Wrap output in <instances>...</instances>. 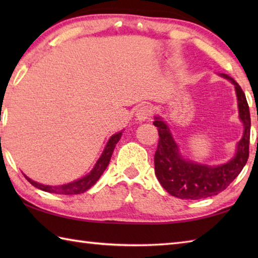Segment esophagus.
Segmentation results:
<instances>
[{"label": "esophagus", "instance_id": "esophagus-1", "mask_svg": "<svg viewBox=\"0 0 258 258\" xmlns=\"http://www.w3.org/2000/svg\"><path fill=\"white\" fill-rule=\"evenodd\" d=\"M135 116H137V118L140 121H145L147 119H149V117L151 116V108L149 106H141L138 109Z\"/></svg>", "mask_w": 258, "mask_h": 258}]
</instances>
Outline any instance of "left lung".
Instances as JSON below:
<instances>
[{"label": "left lung", "mask_w": 258, "mask_h": 258, "mask_svg": "<svg viewBox=\"0 0 258 258\" xmlns=\"http://www.w3.org/2000/svg\"><path fill=\"white\" fill-rule=\"evenodd\" d=\"M234 85L237 93L239 118L243 123V135L237 146V152L228 163L208 166L184 159L178 151L169 127L156 116L154 125L158 127L159 141L155 154L156 176L169 195L180 199L197 200L218 195L230 185L246 165L249 156L250 113L246 95L232 77L221 74Z\"/></svg>", "instance_id": "8db88e82"}]
</instances>
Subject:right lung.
<instances>
[{
	"label": "right lung",
	"instance_id": "add662e5",
	"mask_svg": "<svg viewBox=\"0 0 258 258\" xmlns=\"http://www.w3.org/2000/svg\"><path fill=\"white\" fill-rule=\"evenodd\" d=\"M121 133L123 132H118V133L113 134L112 137L109 139V141L107 142V146H106V148H104L101 157H100L99 160L97 161V164H95L92 171H91L84 177L80 178V180L67 183V184L53 186V185L41 184V183H37L33 180H30V178L26 175H25V177L27 178V181L30 183V184H33L35 187H37V189H41L45 192H50V194H56V195H80V194H83V192H85L86 190H89L91 186L94 185V183L99 180L100 176H101L102 173L104 172V169L107 168L109 161H110L113 149H115L117 142H118L121 138Z\"/></svg>",
	"mask_w": 258,
	"mask_h": 258
}]
</instances>
